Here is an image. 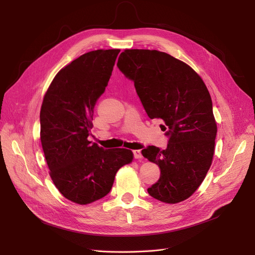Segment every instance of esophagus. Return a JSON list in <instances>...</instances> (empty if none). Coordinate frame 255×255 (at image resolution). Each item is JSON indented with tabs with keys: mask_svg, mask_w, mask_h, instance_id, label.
<instances>
[{
	"mask_svg": "<svg viewBox=\"0 0 255 255\" xmlns=\"http://www.w3.org/2000/svg\"><path fill=\"white\" fill-rule=\"evenodd\" d=\"M133 154H134V157L137 158V159L142 158V154H141L140 150H134V151H133Z\"/></svg>",
	"mask_w": 255,
	"mask_h": 255,
	"instance_id": "obj_1",
	"label": "esophagus"
}]
</instances>
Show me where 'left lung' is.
<instances>
[{
	"label": "left lung",
	"instance_id": "obj_1",
	"mask_svg": "<svg viewBox=\"0 0 255 255\" xmlns=\"http://www.w3.org/2000/svg\"><path fill=\"white\" fill-rule=\"evenodd\" d=\"M119 70L134 82L149 118L161 119L167 148L149 145L142 155L160 169L148 192L165 203L189 198L212 165L217 125L204 82L187 64L156 50H125Z\"/></svg>",
	"mask_w": 255,
	"mask_h": 255
}]
</instances>
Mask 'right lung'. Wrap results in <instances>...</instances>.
Returning <instances> with one entry per match:
<instances>
[{
    "label": "right lung",
    "mask_w": 255,
    "mask_h": 255,
    "mask_svg": "<svg viewBox=\"0 0 255 255\" xmlns=\"http://www.w3.org/2000/svg\"><path fill=\"white\" fill-rule=\"evenodd\" d=\"M120 50L85 53L55 75L40 111V140L50 176L65 198L89 204L111 191L128 149L105 150L88 140L97 100L105 91Z\"/></svg>",
    "instance_id": "add662e5"
}]
</instances>
